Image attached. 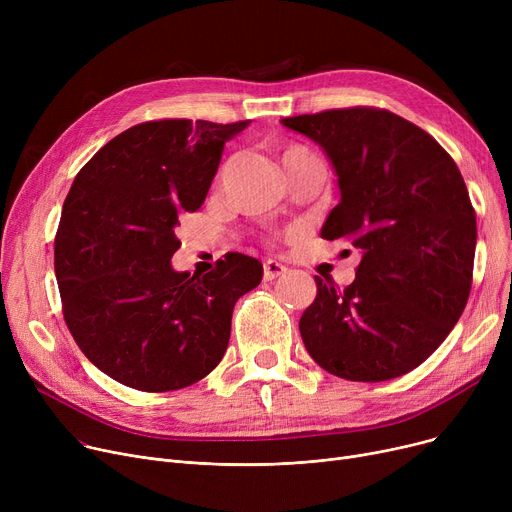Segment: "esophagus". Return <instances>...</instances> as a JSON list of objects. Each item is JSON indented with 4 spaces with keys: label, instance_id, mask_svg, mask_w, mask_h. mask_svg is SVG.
Masks as SVG:
<instances>
[{
    "label": "esophagus",
    "instance_id": "obj_1",
    "mask_svg": "<svg viewBox=\"0 0 512 512\" xmlns=\"http://www.w3.org/2000/svg\"><path fill=\"white\" fill-rule=\"evenodd\" d=\"M286 274V265H282L280 261H276V259H267L265 263H263V278L270 282V280H276V278H280V276H284Z\"/></svg>",
    "mask_w": 512,
    "mask_h": 512
}]
</instances>
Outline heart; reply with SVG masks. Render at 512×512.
<instances>
[{
  "label": "heart",
  "instance_id": "obj_1",
  "mask_svg": "<svg viewBox=\"0 0 512 512\" xmlns=\"http://www.w3.org/2000/svg\"><path fill=\"white\" fill-rule=\"evenodd\" d=\"M301 155H311L305 147H301V145H288V147H284L282 149V153H280V159H282V166L284 164H288L290 159H294V157H301Z\"/></svg>",
  "mask_w": 512,
  "mask_h": 512
}]
</instances>
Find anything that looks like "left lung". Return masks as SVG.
I'll use <instances>...</instances> for the list:
<instances>
[{
    "mask_svg": "<svg viewBox=\"0 0 512 512\" xmlns=\"http://www.w3.org/2000/svg\"><path fill=\"white\" fill-rule=\"evenodd\" d=\"M326 151L340 203L321 238H351L363 257L338 290L315 276L299 330L313 361L351 382L419 367L459 321L473 280L475 209L442 145L378 107L282 118Z\"/></svg>",
    "mask_w": 512,
    "mask_h": 512,
    "instance_id": "8db88e82",
    "label": "left lung"
}]
</instances>
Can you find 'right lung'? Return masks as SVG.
Masks as SVG:
<instances>
[{
    "label": "right lung",
    "mask_w": 512,
    "mask_h": 512,
    "mask_svg": "<svg viewBox=\"0 0 512 512\" xmlns=\"http://www.w3.org/2000/svg\"><path fill=\"white\" fill-rule=\"evenodd\" d=\"M249 120H155L103 145L80 170L56 234V278L66 326L112 380L170 392L222 361L236 301L263 265L242 253L205 276L172 270L182 213L197 211L226 141Z\"/></svg>",
    "instance_id": "add662e5"
}]
</instances>
